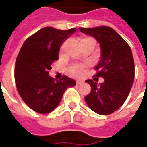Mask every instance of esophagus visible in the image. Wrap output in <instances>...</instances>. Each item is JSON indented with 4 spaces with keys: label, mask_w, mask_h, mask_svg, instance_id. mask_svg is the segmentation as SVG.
<instances>
[{
    "label": "esophagus",
    "mask_w": 147,
    "mask_h": 147,
    "mask_svg": "<svg viewBox=\"0 0 147 147\" xmlns=\"http://www.w3.org/2000/svg\"><path fill=\"white\" fill-rule=\"evenodd\" d=\"M82 83H83V80H76V84H81Z\"/></svg>",
    "instance_id": "obj_1"
}]
</instances>
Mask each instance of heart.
<instances>
[{
	"instance_id": "obj_1",
	"label": "heart",
	"mask_w": 147,
	"mask_h": 147,
	"mask_svg": "<svg viewBox=\"0 0 147 147\" xmlns=\"http://www.w3.org/2000/svg\"><path fill=\"white\" fill-rule=\"evenodd\" d=\"M89 41H93L94 42V40L90 37H85V38H81L80 40V45L82 46L83 45H84L87 42ZM65 46V44H63L61 47V50H63ZM84 65L80 63H73L71 64L68 67V72L70 75L73 76H80L84 74Z\"/></svg>"
}]
</instances>
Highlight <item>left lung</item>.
Returning a JSON list of instances; mask_svg holds the SVG:
<instances>
[{"label": "left lung", "mask_w": 147, "mask_h": 147, "mask_svg": "<svg viewBox=\"0 0 147 147\" xmlns=\"http://www.w3.org/2000/svg\"><path fill=\"white\" fill-rule=\"evenodd\" d=\"M81 32L96 39L100 45L101 56L94 68L97 77L103 83L92 80L85 82L91 91L84 100L89 108L99 115H110L124 104L129 96L134 80V62L132 50L126 41L110 27L80 28Z\"/></svg>", "instance_id": "8db88e82"}]
</instances>
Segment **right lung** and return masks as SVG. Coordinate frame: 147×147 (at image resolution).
Here are the masks:
<instances>
[{"instance_id":"obj_1","label":"right lung","mask_w":147,"mask_h":147,"mask_svg":"<svg viewBox=\"0 0 147 147\" xmlns=\"http://www.w3.org/2000/svg\"><path fill=\"white\" fill-rule=\"evenodd\" d=\"M76 31L46 27L27 39L20 49L14 68L17 89L24 102L38 113L51 112L64 92L76 84L67 76L54 80L49 75L52 63L58 59L60 47Z\"/></svg>"}]
</instances>
